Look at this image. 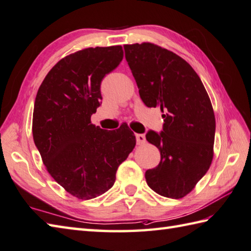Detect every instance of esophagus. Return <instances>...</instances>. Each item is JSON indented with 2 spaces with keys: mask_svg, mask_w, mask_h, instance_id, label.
<instances>
[{
  "mask_svg": "<svg viewBox=\"0 0 251 251\" xmlns=\"http://www.w3.org/2000/svg\"><path fill=\"white\" fill-rule=\"evenodd\" d=\"M136 141H137V144H138V145L145 144V142H146V137H145V135L137 134V135H136Z\"/></svg>",
  "mask_w": 251,
  "mask_h": 251,
  "instance_id": "1",
  "label": "esophagus"
}]
</instances>
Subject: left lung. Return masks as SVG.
<instances>
[{
  "instance_id": "1",
  "label": "left lung",
  "mask_w": 251,
  "mask_h": 251,
  "mask_svg": "<svg viewBox=\"0 0 251 251\" xmlns=\"http://www.w3.org/2000/svg\"><path fill=\"white\" fill-rule=\"evenodd\" d=\"M125 57L148 107H160L163 130L147 132L161 161L146 172L149 187L179 199L195 188L213 159L215 117L202 81L177 54L150 42L125 44Z\"/></svg>"
}]
</instances>
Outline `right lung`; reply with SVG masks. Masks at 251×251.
<instances>
[{
  "instance_id": "obj_1",
  "label": "right lung",
  "mask_w": 251,
  "mask_h": 251,
  "mask_svg": "<svg viewBox=\"0 0 251 251\" xmlns=\"http://www.w3.org/2000/svg\"><path fill=\"white\" fill-rule=\"evenodd\" d=\"M121 46L87 48L62 58L37 92L32 136L54 180L81 200L109 190L117 168L135 148L127 124L105 130L91 124L101 104V81L119 66Z\"/></svg>"
}]
</instances>
